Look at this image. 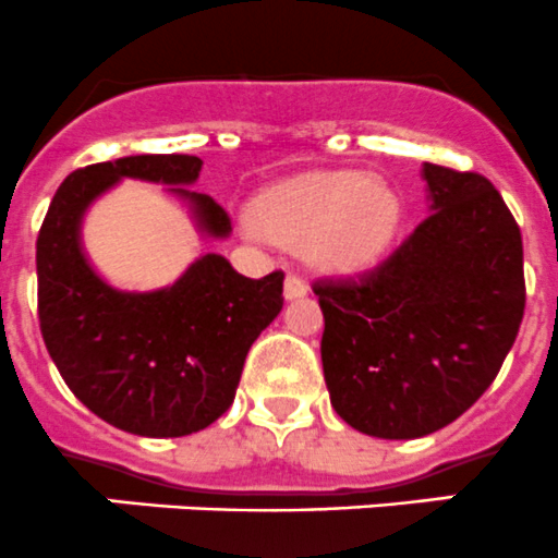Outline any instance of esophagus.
I'll return each instance as SVG.
<instances>
[{
  "mask_svg": "<svg viewBox=\"0 0 558 558\" xmlns=\"http://www.w3.org/2000/svg\"><path fill=\"white\" fill-rule=\"evenodd\" d=\"M306 290H308L306 279L298 277V274H287V279H284V298H287V301L303 298V295H306Z\"/></svg>",
  "mask_w": 558,
  "mask_h": 558,
  "instance_id": "esophagus-1",
  "label": "esophagus"
}]
</instances>
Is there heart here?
<instances>
[{"label": "heart", "instance_id": "b5f03b06", "mask_svg": "<svg viewBox=\"0 0 558 558\" xmlns=\"http://www.w3.org/2000/svg\"><path fill=\"white\" fill-rule=\"evenodd\" d=\"M399 197L388 184L357 170H317L281 181L252 206L255 228L287 246H306L325 271L372 266L399 228Z\"/></svg>", "mask_w": 558, "mask_h": 558}]
</instances>
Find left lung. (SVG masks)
<instances>
[{"label": "left lung", "instance_id": "1", "mask_svg": "<svg viewBox=\"0 0 558 558\" xmlns=\"http://www.w3.org/2000/svg\"><path fill=\"white\" fill-rule=\"evenodd\" d=\"M432 214L374 271L319 279L323 372L344 423L439 432L488 390L526 306L521 228L485 175L423 165Z\"/></svg>", "mask_w": 558, "mask_h": 558}]
</instances>
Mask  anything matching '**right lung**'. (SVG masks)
Returning <instances> with one entry per match:
<instances>
[{
	"instance_id": "add662e5",
	"label": "right lung",
	"mask_w": 558,
	"mask_h": 558,
	"mask_svg": "<svg viewBox=\"0 0 558 558\" xmlns=\"http://www.w3.org/2000/svg\"><path fill=\"white\" fill-rule=\"evenodd\" d=\"M201 168L190 154H135L75 170L37 235V314L48 355L94 415L137 437H186L225 415L252 341L284 303V274L246 279L222 255H203L154 292L116 290L94 274L81 250V219L121 179L170 184L190 201L201 230L225 239L228 211L184 190Z\"/></svg>"
}]
</instances>
